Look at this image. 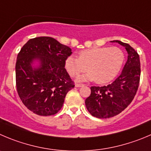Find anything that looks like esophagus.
<instances>
[{"label":"esophagus","instance_id":"esophagus-1","mask_svg":"<svg viewBox=\"0 0 151 151\" xmlns=\"http://www.w3.org/2000/svg\"><path fill=\"white\" fill-rule=\"evenodd\" d=\"M84 86V84H76V87H83Z\"/></svg>","mask_w":151,"mask_h":151}]
</instances>
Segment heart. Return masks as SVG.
I'll return each mask as SVG.
<instances>
[{"mask_svg":"<svg viewBox=\"0 0 151 151\" xmlns=\"http://www.w3.org/2000/svg\"><path fill=\"white\" fill-rule=\"evenodd\" d=\"M124 61V54L118 47H95L82 50L78 58L68 56L64 67L70 76L76 77L87 70L86 74L78 77V81H93L97 84H107L119 74Z\"/></svg>","mask_w":151,"mask_h":151,"instance_id":"obj_1","label":"heart"}]
</instances>
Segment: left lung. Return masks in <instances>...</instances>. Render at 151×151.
Segmentation results:
<instances>
[{
	"instance_id": "8db88e82",
	"label": "left lung",
	"mask_w": 151,
	"mask_h": 151,
	"mask_svg": "<svg viewBox=\"0 0 151 151\" xmlns=\"http://www.w3.org/2000/svg\"><path fill=\"white\" fill-rule=\"evenodd\" d=\"M125 47L127 60L121 75L113 83L103 87H90L91 94L85 100L87 110L99 119L113 117L131 103L139 87L141 68L137 52L128 44L113 41Z\"/></svg>"
}]
</instances>
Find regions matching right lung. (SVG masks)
I'll return each instance as SVG.
<instances>
[{
  "label": "right lung",
  "mask_w": 151,
  "mask_h": 151,
  "mask_svg": "<svg viewBox=\"0 0 151 151\" xmlns=\"http://www.w3.org/2000/svg\"><path fill=\"white\" fill-rule=\"evenodd\" d=\"M71 54L70 47L51 37L32 38L23 46L15 64L16 87L30 111L47 116L61 110L67 93L75 87L64 68Z\"/></svg>",
  "instance_id": "1"
}]
</instances>
